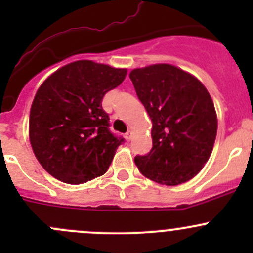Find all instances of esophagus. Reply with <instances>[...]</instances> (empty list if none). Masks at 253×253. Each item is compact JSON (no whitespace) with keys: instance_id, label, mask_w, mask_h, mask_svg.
<instances>
[{"instance_id":"1","label":"esophagus","mask_w":253,"mask_h":253,"mask_svg":"<svg viewBox=\"0 0 253 253\" xmlns=\"http://www.w3.org/2000/svg\"><path fill=\"white\" fill-rule=\"evenodd\" d=\"M125 138H126V141H131V138H132V132L131 131H128V132H126V133H125Z\"/></svg>"}]
</instances>
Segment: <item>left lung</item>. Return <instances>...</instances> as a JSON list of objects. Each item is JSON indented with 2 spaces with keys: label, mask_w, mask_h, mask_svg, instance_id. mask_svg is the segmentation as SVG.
<instances>
[{
  "label": "left lung",
  "mask_w": 253,
  "mask_h": 253,
  "mask_svg": "<svg viewBox=\"0 0 253 253\" xmlns=\"http://www.w3.org/2000/svg\"><path fill=\"white\" fill-rule=\"evenodd\" d=\"M129 78L153 122V148L134 158L139 171L167 186L195 177L211 157L218 128L206 86L167 63L136 68Z\"/></svg>",
  "instance_id": "obj_1"
}]
</instances>
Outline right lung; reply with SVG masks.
<instances>
[{"mask_svg": "<svg viewBox=\"0 0 253 253\" xmlns=\"http://www.w3.org/2000/svg\"><path fill=\"white\" fill-rule=\"evenodd\" d=\"M126 73L82 60L61 67L40 85L30 109L29 138L51 176L79 185L105 174L124 138L109 129L101 101Z\"/></svg>", "mask_w": 253, "mask_h": 253, "instance_id": "1", "label": "right lung"}]
</instances>
